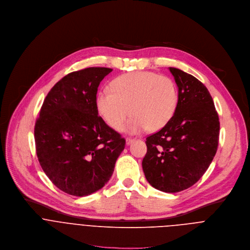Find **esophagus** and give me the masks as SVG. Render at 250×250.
Instances as JSON below:
<instances>
[{
  "label": "esophagus",
  "mask_w": 250,
  "mask_h": 250,
  "mask_svg": "<svg viewBox=\"0 0 250 250\" xmlns=\"http://www.w3.org/2000/svg\"><path fill=\"white\" fill-rule=\"evenodd\" d=\"M134 141H135V139H132V138H126V145H130V144H132Z\"/></svg>",
  "instance_id": "34e87169"
}]
</instances>
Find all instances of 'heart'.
<instances>
[{
    "instance_id": "b5f03b06",
    "label": "heart",
    "mask_w": 250,
    "mask_h": 250,
    "mask_svg": "<svg viewBox=\"0 0 250 250\" xmlns=\"http://www.w3.org/2000/svg\"><path fill=\"white\" fill-rule=\"evenodd\" d=\"M178 99V88L172 79L141 71L113 80L110 89L97 93L95 104L98 113L114 130L122 126L130 112L132 117L122 131L138 134L146 128L158 131L168 124L176 112Z\"/></svg>"
}]
</instances>
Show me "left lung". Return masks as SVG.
I'll list each match as a JSON object with an SVG mask.
<instances>
[{"label":"left lung","instance_id":"obj_1","mask_svg":"<svg viewBox=\"0 0 250 250\" xmlns=\"http://www.w3.org/2000/svg\"><path fill=\"white\" fill-rule=\"evenodd\" d=\"M168 70L178 87V106L168 124L146 138L142 167L153 187L176 193L208 169L217 153L220 121L207 87L179 69Z\"/></svg>","mask_w":250,"mask_h":250}]
</instances>
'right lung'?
I'll use <instances>...</instances> for the list:
<instances>
[{
	"label": "right lung",
	"instance_id": "1",
	"mask_svg": "<svg viewBox=\"0 0 250 250\" xmlns=\"http://www.w3.org/2000/svg\"><path fill=\"white\" fill-rule=\"evenodd\" d=\"M112 69L71 73L50 90L35 123L39 164L55 186L73 196H88L110 179L125 140L98 116L97 88Z\"/></svg>",
	"mask_w": 250,
	"mask_h": 250
}]
</instances>
